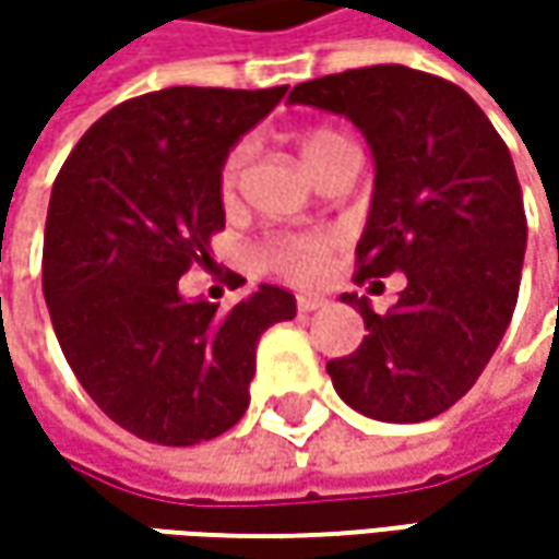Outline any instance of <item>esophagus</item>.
I'll return each mask as SVG.
<instances>
[{
	"mask_svg": "<svg viewBox=\"0 0 559 559\" xmlns=\"http://www.w3.org/2000/svg\"><path fill=\"white\" fill-rule=\"evenodd\" d=\"M323 305H326V298H323V295H298V311L301 313L320 311Z\"/></svg>",
	"mask_w": 559,
	"mask_h": 559,
	"instance_id": "34e87169",
	"label": "esophagus"
}]
</instances>
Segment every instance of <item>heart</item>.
Listing matches in <instances>:
<instances>
[{"instance_id":"1","label":"heart","mask_w":559,"mask_h":559,"mask_svg":"<svg viewBox=\"0 0 559 559\" xmlns=\"http://www.w3.org/2000/svg\"><path fill=\"white\" fill-rule=\"evenodd\" d=\"M352 142L345 140L342 133H335L330 127H311L298 136V148H301V158L311 167V174L317 177L326 164L333 162L342 148H348ZM242 164H246V148H233L226 155L224 170H221V192L224 199L233 195V189L239 183V174H242ZM333 248V236L326 233H311V236H280L273 239L270 246L261 251V264L273 273H283V276H295V280H311L317 276L323 264H326V254Z\"/></svg>"}]
</instances>
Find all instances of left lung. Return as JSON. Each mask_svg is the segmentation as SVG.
<instances>
[{
    "label": "left lung",
    "mask_w": 559,
    "mask_h": 559,
    "mask_svg": "<svg viewBox=\"0 0 559 559\" xmlns=\"http://www.w3.org/2000/svg\"><path fill=\"white\" fill-rule=\"evenodd\" d=\"M289 102L345 115L370 142L357 283L407 276L389 313L342 295L367 335L355 355L326 364L335 392L382 423L439 417L479 379L520 295L526 211L504 140L461 86L404 64L317 76Z\"/></svg>",
    "instance_id": "1"
}]
</instances>
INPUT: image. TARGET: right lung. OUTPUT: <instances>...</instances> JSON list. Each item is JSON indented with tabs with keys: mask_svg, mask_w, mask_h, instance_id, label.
I'll return each mask as SVG.
<instances>
[{
	"mask_svg": "<svg viewBox=\"0 0 559 559\" xmlns=\"http://www.w3.org/2000/svg\"><path fill=\"white\" fill-rule=\"evenodd\" d=\"M283 96L170 86L120 102L55 177L43 239L55 335L90 397L140 439L186 448L233 429L258 338L295 317V295L267 283L229 311L180 295L224 229L229 148Z\"/></svg>",
	"mask_w": 559,
	"mask_h": 559,
	"instance_id": "right-lung-1",
	"label": "right lung"
}]
</instances>
